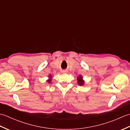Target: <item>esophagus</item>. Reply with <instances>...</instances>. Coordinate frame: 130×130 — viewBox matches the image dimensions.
<instances>
[{"label":"esophagus","mask_w":130,"mask_h":130,"mask_svg":"<svg viewBox=\"0 0 130 130\" xmlns=\"http://www.w3.org/2000/svg\"><path fill=\"white\" fill-rule=\"evenodd\" d=\"M62 73H67V71H65V70H63V71H62Z\"/></svg>","instance_id":"esophagus-1"}]
</instances>
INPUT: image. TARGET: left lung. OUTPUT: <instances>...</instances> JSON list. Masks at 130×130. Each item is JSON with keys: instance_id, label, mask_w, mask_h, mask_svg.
<instances>
[{"instance_id": "obj_1", "label": "left lung", "mask_w": 130, "mask_h": 130, "mask_svg": "<svg viewBox=\"0 0 130 130\" xmlns=\"http://www.w3.org/2000/svg\"><path fill=\"white\" fill-rule=\"evenodd\" d=\"M83 77L82 75H79L78 77H77V83H78V84L79 85H84V83H85V82L83 80Z\"/></svg>"}]
</instances>
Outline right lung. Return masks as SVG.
<instances>
[{
    "mask_svg": "<svg viewBox=\"0 0 130 130\" xmlns=\"http://www.w3.org/2000/svg\"><path fill=\"white\" fill-rule=\"evenodd\" d=\"M48 78H49V79L48 80H47L46 82L48 83H51V80H52V75H48Z\"/></svg>",
    "mask_w": 130,
    "mask_h": 130,
    "instance_id": "add662e5",
    "label": "right lung"
}]
</instances>
